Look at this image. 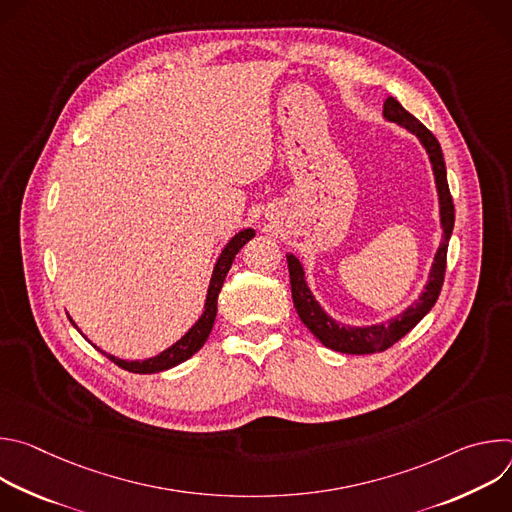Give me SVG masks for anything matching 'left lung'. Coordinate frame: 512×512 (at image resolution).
Instances as JSON below:
<instances>
[{"mask_svg": "<svg viewBox=\"0 0 512 512\" xmlns=\"http://www.w3.org/2000/svg\"><path fill=\"white\" fill-rule=\"evenodd\" d=\"M383 115L387 121H393L413 135L419 137L421 145L425 148L433 176H435V186H437V196H440V221L444 229V239L440 243V249H437L433 257V265L429 271V279L425 283V291L419 296V300L409 306L405 312L399 316L391 318L389 322L383 324H373V326H340L336 320H332L322 306L314 300L312 291L306 283V273L298 257L287 253V267H289V281H291V298H294V306L298 310L300 320L308 326V330L326 346L336 352L344 354H373V352H383L389 346H393L397 340H401L411 328H415L423 316L433 308V304L440 298V291L444 285V275H446V255H448V243L454 231V200L450 194L448 186V176H446V162L444 154L440 148V141L435 139V135L419 123L409 111L401 107V103L393 97H389L383 105Z\"/></svg>", "mask_w": 512, "mask_h": 512, "instance_id": "8db88e82", "label": "left lung"}]
</instances>
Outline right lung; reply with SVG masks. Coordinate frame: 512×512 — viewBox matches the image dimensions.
Instances as JSON below:
<instances>
[{
    "mask_svg": "<svg viewBox=\"0 0 512 512\" xmlns=\"http://www.w3.org/2000/svg\"><path fill=\"white\" fill-rule=\"evenodd\" d=\"M255 237V231L253 229H243L241 233H237L229 243L227 247L223 249L221 257H218L214 269H212V277H210V285H208V294H206V302H204V312L202 316L198 318V322L178 340L174 342L170 348H166L164 352L152 356V358H145V360H121L113 354H107L103 352L109 360H113L117 367L129 371V373H139V375H152V373H162V371H168L172 367H176V364L188 360L194 352H198L210 330H212V324H214V318H216V300H218V294H221L223 289V283H225V277L235 261V255L239 253V249L251 241ZM70 320V318H68ZM72 322V320H70ZM75 324V322H72ZM79 330V328H77ZM95 346V344H93ZM97 348V346H95Z\"/></svg>",
    "mask_w": 512,
    "mask_h": 512,
    "instance_id": "add662e5",
    "label": "right lung"
}]
</instances>
